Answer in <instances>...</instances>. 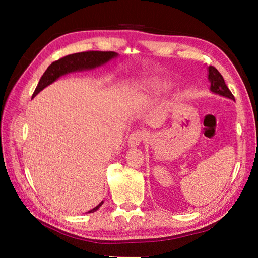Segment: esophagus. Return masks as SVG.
Here are the masks:
<instances>
[{"instance_id": "34e87169", "label": "esophagus", "mask_w": 258, "mask_h": 258, "mask_svg": "<svg viewBox=\"0 0 258 258\" xmlns=\"http://www.w3.org/2000/svg\"><path fill=\"white\" fill-rule=\"evenodd\" d=\"M147 137V132L144 130L134 131L128 138V144L130 146H138Z\"/></svg>"}]
</instances>
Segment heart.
Here are the masks:
<instances>
[{
	"mask_svg": "<svg viewBox=\"0 0 258 258\" xmlns=\"http://www.w3.org/2000/svg\"><path fill=\"white\" fill-rule=\"evenodd\" d=\"M153 88L156 91H165L167 88H169V84L165 81H155L153 82Z\"/></svg>",
	"mask_w": 258,
	"mask_h": 258,
	"instance_id": "1",
	"label": "heart"
}]
</instances>
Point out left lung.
Here are the masks:
<instances>
[{
	"label": "left lung",
	"instance_id": "obj_1",
	"mask_svg": "<svg viewBox=\"0 0 258 258\" xmlns=\"http://www.w3.org/2000/svg\"><path fill=\"white\" fill-rule=\"evenodd\" d=\"M209 80L211 82V91L218 93V95L223 97L235 100V97H233L231 91L227 87V85L225 84L222 74L217 71L216 68L212 66L209 67Z\"/></svg>",
	"mask_w": 258,
	"mask_h": 258
}]
</instances>
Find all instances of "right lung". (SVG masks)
Instances as JSON below:
<instances>
[{"label": "right lung", "instance_id": "1", "mask_svg": "<svg viewBox=\"0 0 258 258\" xmlns=\"http://www.w3.org/2000/svg\"><path fill=\"white\" fill-rule=\"evenodd\" d=\"M116 56L117 53L114 51L88 50L68 54V56L63 58H60L57 61H53L41 77V80L38 82L33 92L32 98H34L37 93L43 90L45 87H47L48 85L59 79L61 75H64L67 73L74 71H82V70L97 68L99 66L106 63L107 61H110L112 58ZM102 204L103 201L99 204V206H97L96 208L88 211V213L95 212V211H97L101 206H102Z\"/></svg>", "mask_w": 258, "mask_h": 258}]
</instances>
